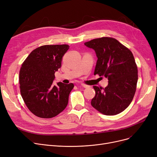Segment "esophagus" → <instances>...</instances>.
Returning <instances> with one entry per match:
<instances>
[{
  "instance_id": "obj_1",
  "label": "esophagus",
  "mask_w": 157,
  "mask_h": 157,
  "mask_svg": "<svg viewBox=\"0 0 157 157\" xmlns=\"http://www.w3.org/2000/svg\"><path fill=\"white\" fill-rule=\"evenodd\" d=\"M81 85L82 86H83L84 88H89V87H90L88 85H86V84H84V83H81Z\"/></svg>"
}]
</instances>
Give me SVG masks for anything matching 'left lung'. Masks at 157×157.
Wrapping results in <instances>:
<instances>
[{
  "mask_svg": "<svg viewBox=\"0 0 157 157\" xmlns=\"http://www.w3.org/2000/svg\"><path fill=\"white\" fill-rule=\"evenodd\" d=\"M85 45L94 49L97 56L94 75L105 76V88L94 86L95 95L91 104L105 115H116L124 111L132 101L138 79L137 67L128 48L113 37L92 39Z\"/></svg>",
  "mask_w": 157,
  "mask_h": 157,
  "instance_id": "obj_1",
  "label": "left lung"
}]
</instances>
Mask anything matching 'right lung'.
<instances>
[{
	"mask_svg": "<svg viewBox=\"0 0 157 157\" xmlns=\"http://www.w3.org/2000/svg\"><path fill=\"white\" fill-rule=\"evenodd\" d=\"M67 44L44 45L34 49L20 71V94L28 109L36 116L52 118L63 111L73 83L53 85L55 72L61 67Z\"/></svg>",
	"mask_w": 157,
	"mask_h": 157,
	"instance_id": "right-lung-1",
	"label": "right lung"
}]
</instances>
